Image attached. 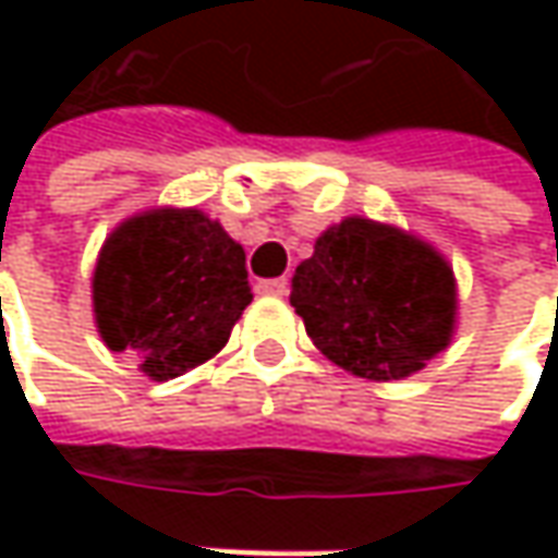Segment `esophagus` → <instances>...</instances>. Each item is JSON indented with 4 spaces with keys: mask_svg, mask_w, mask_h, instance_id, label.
<instances>
[{
    "mask_svg": "<svg viewBox=\"0 0 558 558\" xmlns=\"http://www.w3.org/2000/svg\"><path fill=\"white\" fill-rule=\"evenodd\" d=\"M257 291H260V294H276V298H279V294L289 291V279H260V282H257Z\"/></svg>",
    "mask_w": 558,
    "mask_h": 558,
    "instance_id": "1",
    "label": "esophagus"
}]
</instances>
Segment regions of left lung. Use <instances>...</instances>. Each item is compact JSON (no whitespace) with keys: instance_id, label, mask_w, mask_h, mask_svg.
I'll return each mask as SVG.
<instances>
[{"instance_id":"obj_1","label":"left lung","mask_w":558,"mask_h":558,"mask_svg":"<svg viewBox=\"0 0 558 558\" xmlns=\"http://www.w3.org/2000/svg\"><path fill=\"white\" fill-rule=\"evenodd\" d=\"M291 307L341 369L391 381L450 344L457 279L438 251L395 226H329L291 279Z\"/></svg>"}]
</instances>
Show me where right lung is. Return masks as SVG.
<instances>
[{"instance_id":"add662e5","label":"right lung","mask_w":558,"mask_h":558,"mask_svg":"<svg viewBox=\"0 0 558 558\" xmlns=\"http://www.w3.org/2000/svg\"><path fill=\"white\" fill-rule=\"evenodd\" d=\"M247 304L245 251L195 207L130 217L108 235L93 272L101 341L136 356L155 381L223 351Z\"/></svg>"}]
</instances>
